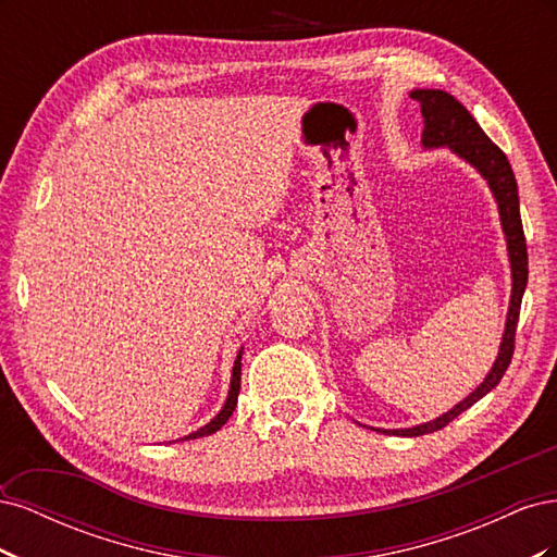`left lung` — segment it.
<instances>
[{
  "instance_id": "obj_1",
  "label": "left lung",
  "mask_w": 557,
  "mask_h": 557,
  "mask_svg": "<svg viewBox=\"0 0 557 557\" xmlns=\"http://www.w3.org/2000/svg\"><path fill=\"white\" fill-rule=\"evenodd\" d=\"M411 99H416L420 104V113H423L425 127H423V137H420L423 148L425 150L448 148L453 156H458L469 166H474L487 183V188H491L499 211L504 239H507V252H509V264H511V299H509L507 323H504L499 352L491 367V372L485 374V379L479 383L476 391H471L462 401L455 404L453 409H448L440 418L428 420V423H420L413 428H399V430L369 428L383 434H399V436H420V434H430L446 428L453 418H458L462 411L474 407L481 397H485L502 381L513 356V336L518 325L520 301L528 285V246H525V234H522V223H520L518 185H516V176L507 156H504L502 150L487 139V134L481 129V125L453 95L444 90L418 88V90H411Z\"/></svg>"
}]
</instances>
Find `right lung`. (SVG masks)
<instances>
[{
	"label": "right lung",
	"instance_id": "add662e5",
	"mask_svg": "<svg viewBox=\"0 0 557 557\" xmlns=\"http://www.w3.org/2000/svg\"><path fill=\"white\" fill-rule=\"evenodd\" d=\"M242 356H244V346L239 348V352H237V360H234V367H232L230 391H227V399H225V404H223V409L218 411L205 428H199V430L190 432L188 436H183L181 442L199 440V436H209V434L218 432V430H221V428L227 423L230 416H232V411H234V407H237V399H239V387H242Z\"/></svg>",
	"mask_w": 557,
	"mask_h": 557
}]
</instances>
